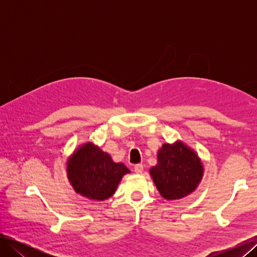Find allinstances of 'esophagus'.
<instances>
[{
    "label": "esophagus",
    "mask_w": 257,
    "mask_h": 257,
    "mask_svg": "<svg viewBox=\"0 0 257 257\" xmlns=\"http://www.w3.org/2000/svg\"><path fill=\"white\" fill-rule=\"evenodd\" d=\"M134 172L136 173V174H143V172H144V165L143 164H137V165H135L134 166Z\"/></svg>",
    "instance_id": "1"
}]
</instances>
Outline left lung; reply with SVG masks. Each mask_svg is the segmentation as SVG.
Returning <instances> with one entry per match:
<instances>
[{
	"mask_svg": "<svg viewBox=\"0 0 257 257\" xmlns=\"http://www.w3.org/2000/svg\"><path fill=\"white\" fill-rule=\"evenodd\" d=\"M150 176L166 200H178L197 189L204 177V165L198 154L182 141L165 143L158 151V164Z\"/></svg>",
	"mask_w": 257,
	"mask_h": 257,
	"instance_id": "left-lung-1",
	"label": "left lung"
}]
</instances>
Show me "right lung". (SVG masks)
I'll return each mask as SVG.
<instances>
[{
  "instance_id": "obj_1",
  "label": "right lung",
  "mask_w": 257,
  "mask_h": 257,
  "mask_svg": "<svg viewBox=\"0 0 257 257\" xmlns=\"http://www.w3.org/2000/svg\"><path fill=\"white\" fill-rule=\"evenodd\" d=\"M66 173L77 194L90 200L103 201L113 195L123 176L131 170L123 163L113 162L98 146L87 142L67 159Z\"/></svg>"
}]
</instances>
